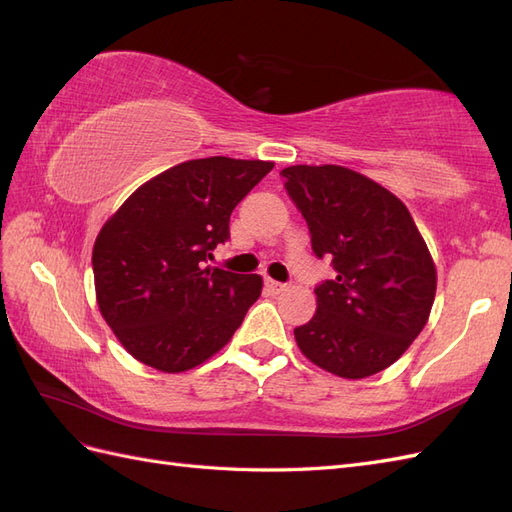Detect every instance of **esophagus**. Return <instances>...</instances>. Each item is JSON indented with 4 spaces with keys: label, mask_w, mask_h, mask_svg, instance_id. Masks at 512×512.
<instances>
[{
    "label": "esophagus",
    "mask_w": 512,
    "mask_h": 512,
    "mask_svg": "<svg viewBox=\"0 0 512 512\" xmlns=\"http://www.w3.org/2000/svg\"><path fill=\"white\" fill-rule=\"evenodd\" d=\"M265 284H267V288H269L273 294H280V292H284V290L288 288L286 284H280V282H275V280H267Z\"/></svg>",
    "instance_id": "esophagus-1"
}]
</instances>
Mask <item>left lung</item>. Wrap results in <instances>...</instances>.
<instances>
[{"mask_svg": "<svg viewBox=\"0 0 512 512\" xmlns=\"http://www.w3.org/2000/svg\"><path fill=\"white\" fill-rule=\"evenodd\" d=\"M290 198L335 280L316 288L314 318L294 329L299 350L333 376L361 380L391 367L425 329L438 273L401 200L352 168L288 166Z\"/></svg>", "mask_w": 512, "mask_h": 512, "instance_id": "left-lung-1", "label": "left lung"}]
</instances>
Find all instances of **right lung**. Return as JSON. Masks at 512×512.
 <instances>
[{"label":"right lung","mask_w":512,"mask_h":512,"mask_svg":"<svg viewBox=\"0 0 512 512\" xmlns=\"http://www.w3.org/2000/svg\"><path fill=\"white\" fill-rule=\"evenodd\" d=\"M273 168L224 156L181 162L134 190L100 228V314L136 361L181 374L220 352L260 297L262 277L205 267L230 213Z\"/></svg>","instance_id":"1"}]
</instances>
